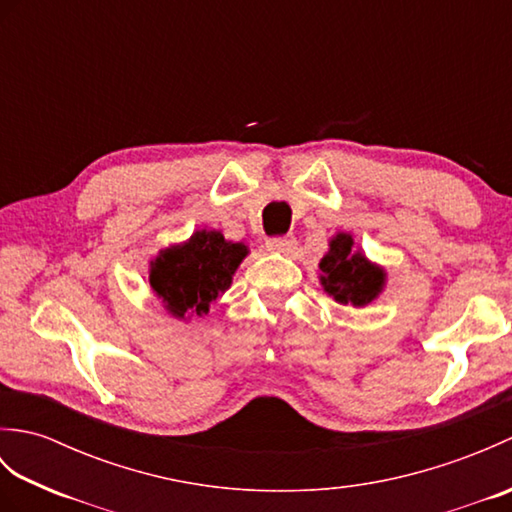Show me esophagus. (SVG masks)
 Listing matches in <instances>:
<instances>
[{
    "label": "esophagus",
    "mask_w": 512,
    "mask_h": 512,
    "mask_svg": "<svg viewBox=\"0 0 512 512\" xmlns=\"http://www.w3.org/2000/svg\"><path fill=\"white\" fill-rule=\"evenodd\" d=\"M295 246H297V239L292 237V235L266 239V248L270 250V253H290V250L295 248Z\"/></svg>",
    "instance_id": "obj_1"
}]
</instances>
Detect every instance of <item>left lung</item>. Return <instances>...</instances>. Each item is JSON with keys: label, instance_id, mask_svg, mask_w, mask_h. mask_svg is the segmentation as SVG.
<instances>
[{"label": "left lung", "instance_id": "left-lung-1", "mask_svg": "<svg viewBox=\"0 0 512 512\" xmlns=\"http://www.w3.org/2000/svg\"><path fill=\"white\" fill-rule=\"evenodd\" d=\"M321 286L334 301L361 308L372 303L385 288V270L354 250V239L339 233L330 239V250L319 262Z\"/></svg>", "mask_w": 512, "mask_h": 512}]
</instances>
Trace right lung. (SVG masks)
<instances>
[{"label": "right lung", "instance_id": "1", "mask_svg": "<svg viewBox=\"0 0 512 512\" xmlns=\"http://www.w3.org/2000/svg\"><path fill=\"white\" fill-rule=\"evenodd\" d=\"M248 248L226 242L220 231H195L187 242L160 250L149 262V284L171 317L187 321L209 312L211 303L231 288Z\"/></svg>", "mask_w": 512, "mask_h": 512}]
</instances>
